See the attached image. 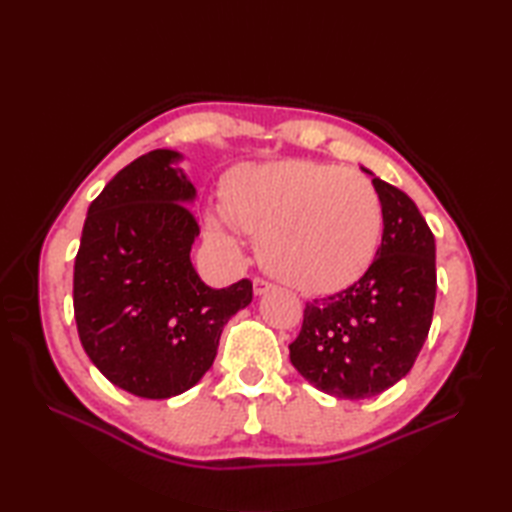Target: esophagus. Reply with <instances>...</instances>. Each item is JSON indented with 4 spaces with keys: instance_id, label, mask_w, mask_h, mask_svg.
Listing matches in <instances>:
<instances>
[{
    "instance_id": "esophagus-1",
    "label": "esophagus",
    "mask_w": 512,
    "mask_h": 512,
    "mask_svg": "<svg viewBox=\"0 0 512 512\" xmlns=\"http://www.w3.org/2000/svg\"><path fill=\"white\" fill-rule=\"evenodd\" d=\"M270 288H273V286H270L266 279H259V277H255V279H253V292H255V297H262V295H266V292H268Z\"/></svg>"
}]
</instances>
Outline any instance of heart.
<instances>
[{
  "label": "heart",
  "mask_w": 512,
  "mask_h": 512,
  "mask_svg": "<svg viewBox=\"0 0 512 512\" xmlns=\"http://www.w3.org/2000/svg\"><path fill=\"white\" fill-rule=\"evenodd\" d=\"M222 214L206 217L213 242L233 246L226 222L257 237L262 266L306 295L356 284L383 237V202L372 180L314 160L233 169L222 182Z\"/></svg>",
  "instance_id": "obj_1"
}]
</instances>
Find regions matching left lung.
Here are the masks:
<instances>
[{
	"label": "left lung",
	"instance_id": "1",
	"mask_svg": "<svg viewBox=\"0 0 512 512\" xmlns=\"http://www.w3.org/2000/svg\"><path fill=\"white\" fill-rule=\"evenodd\" d=\"M369 176L372 171L361 167ZM383 242L367 273L303 310L290 363L334 398L363 400L396 385L416 363L436 306V239L407 193L374 176Z\"/></svg>",
	"mask_w": 512,
	"mask_h": 512
}]
</instances>
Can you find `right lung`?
Returning a JSON list of instances; mask_svg holds the SVG:
<instances>
[{
  "label": "right lung",
  "mask_w": 512,
  "mask_h": 512,
  "mask_svg": "<svg viewBox=\"0 0 512 512\" xmlns=\"http://www.w3.org/2000/svg\"><path fill=\"white\" fill-rule=\"evenodd\" d=\"M182 154L156 149L105 184L74 259V319L85 354L129 394L165 400L209 372L228 319L253 301L248 279L215 290L195 273L200 226Z\"/></svg>",
  "instance_id": "right-lung-1"
}]
</instances>
